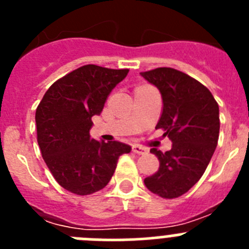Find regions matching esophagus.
<instances>
[{"instance_id":"esophagus-1","label":"esophagus","mask_w":249,"mask_h":249,"mask_svg":"<svg viewBox=\"0 0 249 249\" xmlns=\"http://www.w3.org/2000/svg\"><path fill=\"white\" fill-rule=\"evenodd\" d=\"M132 151L135 152V153H137V155H144V153L148 152V149L140 146V144H133V146H132Z\"/></svg>"}]
</instances>
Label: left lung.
<instances>
[{"label":"left lung","mask_w":249,"mask_h":249,"mask_svg":"<svg viewBox=\"0 0 249 249\" xmlns=\"http://www.w3.org/2000/svg\"><path fill=\"white\" fill-rule=\"evenodd\" d=\"M157 87L163 109L156 128L168 136L172 148L151 153L160 160V169L144 178L146 187L162 198H177L192 188L206 171L219 136L218 103L210 89L175 68L160 67L141 72Z\"/></svg>","instance_id":"8db88e82"}]
</instances>
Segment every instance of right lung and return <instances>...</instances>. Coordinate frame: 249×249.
Instances as JSON below:
<instances>
[{
  "label": "right lung",
  "instance_id": "right-lung-1",
  "mask_svg": "<svg viewBox=\"0 0 249 249\" xmlns=\"http://www.w3.org/2000/svg\"><path fill=\"white\" fill-rule=\"evenodd\" d=\"M128 70L86 65L51 86L36 109L37 142L59 186L78 196L91 195L111 181L118 157L131 146L89 136L91 118L102 112L112 89Z\"/></svg>",
  "mask_w": 249,
  "mask_h": 249
}]
</instances>
